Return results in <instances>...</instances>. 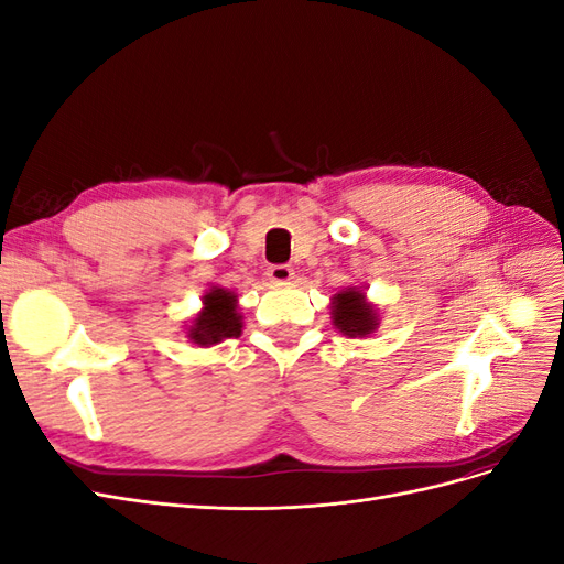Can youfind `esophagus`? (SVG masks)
I'll list each match as a JSON object with an SVG mask.
<instances>
[{
    "label": "esophagus",
    "mask_w": 564,
    "mask_h": 564,
    "mask_svg": "<svg viewBox=\"0 0 564 564\" xmlns=\"http://www.w3.org/2000/svg\"><path fill=\"white\" fill-rule=\"evenodd\" d=\"M268 280L272 284H289L294 280V268L289 265H270L268 268Z\"/></svg>",
    "instance_id": "34e87169"
}]
</instances>
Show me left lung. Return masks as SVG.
Listing matches in <instances>:
<instances>
[{"instance_id": "left-lung-1", "label": "left lung", "mask_w": 564, "mask_h": 564, "mask_svg": "<svg viewBox=\"0 0 564 564\" xmlns=\"http://www.w3.org/2000/svg\"><path fill=\"white\" fill-rule=\"evenodd\" d=\"M332 324L348 338H365L379 329L381 315L362 286H346L332 296Z\"/></svg>"}]
</instances>
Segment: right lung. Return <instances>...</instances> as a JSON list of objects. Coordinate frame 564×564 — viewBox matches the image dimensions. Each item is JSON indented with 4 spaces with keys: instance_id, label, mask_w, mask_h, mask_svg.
<instances>
[{
    "instance_id": "add662e5",
    "label": "right lung",
    "mask_w": 564,
    "mask_h": 564,
    "mask_svg": "<svg viewBox=\"0 0 564 564\" xmlns=\"http://www.w3.org/2000/svg\"><path fill=\"white\" fill-rule=\"evenodd\" d=\"M237 311V294L226 286H209L202 296V311L191 319L185 336L199 348H212L226 338H237L245 327Z\"/></svg>"
}]
</instances>
